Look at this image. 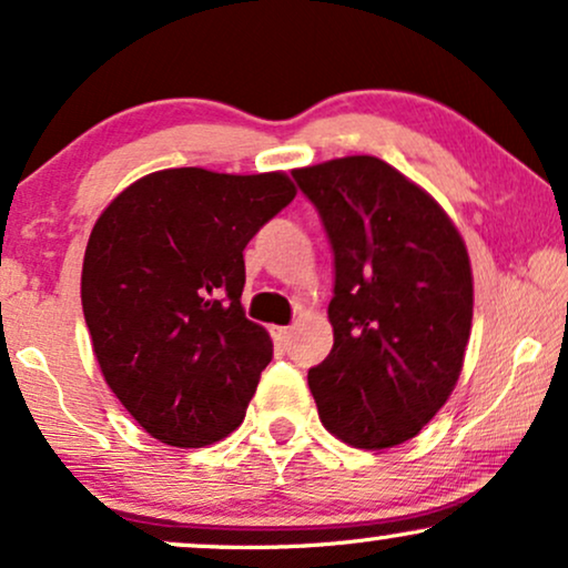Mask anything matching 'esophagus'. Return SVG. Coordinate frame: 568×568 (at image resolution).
<instances>
[{
	"instance_id": "obj_1",
	"label": "esophagus",
	"mask_w": 568,
	"mask_h": 568,
	"mask_svg": "<svg viewBox=\"0 0 568 568\" xmlns=\"http://www.w3.org/2000/svg\"><path fill=\"white\" fill-rule=\"evenodd\" d=\"M272 341H275L280 348L288 346V343H291V327H272Z\"/></svg>"
}]
</instances>
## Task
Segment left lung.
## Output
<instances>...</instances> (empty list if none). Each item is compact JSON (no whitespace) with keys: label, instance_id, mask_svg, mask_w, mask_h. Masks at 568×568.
Wrapping results in <instances>:
<instances>
[{"label":"left lung","instance_id":"left-lung-1","mask_svg":"<svg viewBox=\"0 0 568 568\" xmlns=\"http://www.w3.org/2000/svg\"><path fill=\"white\" fill-rule=\"evenodd\" d=\"M335 260L333 351L308 369L322 425L354 448L412 440L454 393L471 264L440 204L377 156L293 170Z\"/></svg>","mask_w":568,"mask_h":568}]
</instances>
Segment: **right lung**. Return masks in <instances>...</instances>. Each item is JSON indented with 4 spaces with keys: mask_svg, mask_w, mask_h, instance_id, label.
I'll return each mask as SVG.
<instances>
[{
    "mask_svg": "<svg viewBox=\"0 0 568 568\" xmlns=\"http://www.w3.org/2000/svg\"><path fill=\"white\" fill-rule=\"evenodd\" d=\"M293 196L285 172L160 170L93 225L81 275L93 354L156 440L201 448L246 416L272 341L241 306L243 248Z\"/></svg>",
    "mask_w": 568,
    "mask_h": 568,
    "instance_id": "add662e5",
    "label": "right lung"
}]
</instances>
